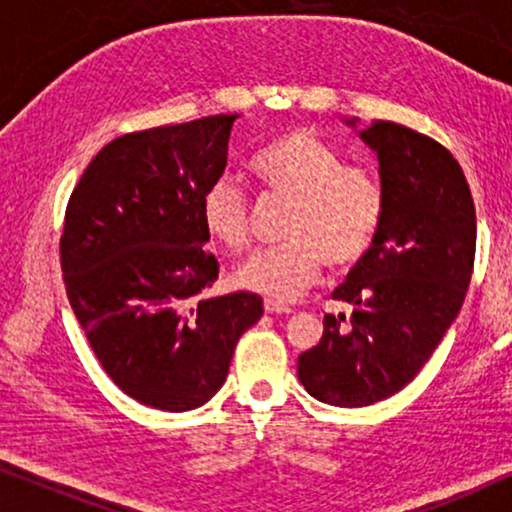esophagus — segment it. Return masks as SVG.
<instances>
[{"mask_svg": "<svg viewBox=\"0 0 512 512\" xmlns=\"http://www.w3.org/2000/svg\"><path fill=\"white\" fill-rule=\"evenodd\" d=\"M265 312L268 314H291V307L277 303V300H265Z\"/></svg>", "mask_w": 512, "mask_h": 512, "instance_id": "1", "label": "esophagus"}]
</instances>
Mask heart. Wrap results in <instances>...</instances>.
<instances>
[{
	"instance_id": "1",
	"label": "heart",
	"mask_w": 512,
	"mask_h": 512,
	"mask_svg": "<svg viewBox=\"0 0 512 512\" xmlns=\"http://www.w3.org/2000/svg\"><path fill=\"white\" fill-rule=\"evenodd\" d=\"M251 174L275 198L291 200L282 235L235 272L240 289L293 300L317 282L321 265L333 270L363 261L387 216V188L377 172L345 165L338 149L310 130H289L265 146ZM200 223L209 242L226 251L249 244V202L233 179L219 177L200 198Z\"/></svg>"
}]
</instances>
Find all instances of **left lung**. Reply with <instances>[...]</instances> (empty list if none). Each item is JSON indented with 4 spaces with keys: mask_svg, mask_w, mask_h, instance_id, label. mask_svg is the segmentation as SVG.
<instances>
[{
    "mask_svg": "<svg viewBox=\"0 0 512 512\" xmlns=\"http://www.w3.org/2000/svg\"><path fill=\"white\" fill-rule=\"evenodd\" d=\"M361 139L380 160L387 216L333 291L354 307L349 324L326 314L321 340L298 359L307 394L340 408L373 405L415 380L464 303L478 230L464 170L443 144L391 121Z\"/></svg>",
    "mask_w": 512,
    "mask_h": 512,
    "instance_id": "obj_1",
    "label": "left lung"
}]
</instances>
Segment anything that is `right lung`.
Returning <instances> with one entry per match:
<instances>
[{
  "label": "right lung",
  "instance_id": "1",
  "mask_svg": "<svg viewBox=\"0 0 512 512\" xmlns=\"http://www.w3.org/2000/svg\"><path fill=\"white\" fill-rule=\"evenodd\" d=\"M237 114L130 132L109 142L69 195L60 268L97 361L156 410L200 408L228 377L240 335L263 317L256 293L209 296L200 198L226 170Z\"/></svg>",
  "mask_w": 512,
  "mask_h": 512
}]
</instances>
